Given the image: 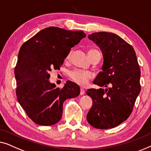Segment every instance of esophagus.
Wrapping results in <instances>:
<instances>
[{
  "label": "esophagus",
  "instance_id": "esophagus-1",
  "mask_svg": "<svg viewBox=\"0 0 151 151\" xmlns=\"http://www.w3.org/2000/svg\"><path fill=\"white\" fill-rule=\"evenodd\" d=\"M85 94V90L83 88H81V92H80V94L81 95H83Z\"/></svg>",
  "mask_w": 151,
  "mask_h": 151
}]
</instances>
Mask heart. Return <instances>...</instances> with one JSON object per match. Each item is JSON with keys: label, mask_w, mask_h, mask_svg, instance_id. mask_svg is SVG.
Here are the masks:
<instances>
[{"label": "heart", "mask_w": 151, "mask_h": 151, "mask_svg": "<svg viewBox=\"0 0 151 151\" xmlns=\"http://www.w3.org/2000/svg\"><path fill=\"white\" fill-rule=\"evenodd\" d=\"M72 53H73L72 51L69 52L66 57V60H69V59H70ZM99 55L100 56H101V52H100L99 50L95 49L89 50L88 55L90 59H91L92 57H94V55ZM93 75L91 73H90V72L78 70H76L71 72L70 74V79L73 81V82L76 83V84L79 85L81 86H86V85L88 84L89 80L91 79Z\"/></svg>", "instance_id": "heart-1"}]
</instances>
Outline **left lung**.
Listing matches in <instances>:
<instances>
[{
	"label": "left lung",
	"mask_w": 151,
	"mask_h": 151,
	"mask_svg": "<svg viewBox=\"0 0 151 151\" xmlns=\"http://www.w3.org/2000/svg\"><path fill=\"white\" fill-rule=\"evenodd\" d=\"M88 37L100 48L103 57V71L94 84L106 88L87 91L93 101L87 120L96 129L114 128L131 115L141 90L136 54L132 46L116 34L98 32Z\"/></svg>",
	"instance_id": "left-lung-1"
}]
</instances>
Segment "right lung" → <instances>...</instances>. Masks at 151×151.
Returning <instances> with one entry per match:
<instances>
[{
    "instance_id": "obj_1",
    "label": "right lung",
    "mask_w": 151,
    "mask_h": 151,
    "mask_svg": "<svg viewBox=\"0 0 151 151\" xmlns=\"http://www.w3.org/2000/svg\"><path fill=\"white\" fill-rule=\"evenodd\" d=\"M82 31L55 27L42 29L22 44L15 68L18 103L35 124L50 126L61 120L65 100L80 94V88L67 81L62 89L49 81L51 69L59 70L71 48L86 37Z\"/></svg>"
}]
</instances>
